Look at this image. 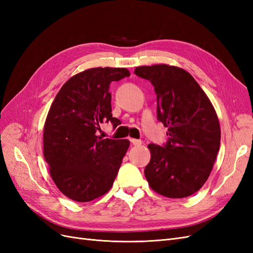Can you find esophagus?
<instances>
[{"instance_id":"esophagus-1","label":"esophagus","mask_w":253,"mask_h":253,"mask_svg":"<svg viewBox=\"0 0 253 253\" xmlns=\"http://www.w3.org/2000/svg\"><path fill=\"white\" fill-rule=\"evenodd\" d=\"M129 141L132 142L133 145H135V147H139V145H141V140L140 139H135V138H129Z\"/></svg>"}]
</instances>
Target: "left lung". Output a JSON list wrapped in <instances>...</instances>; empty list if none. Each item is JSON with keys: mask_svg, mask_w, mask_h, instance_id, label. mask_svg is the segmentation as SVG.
Returning <instances> with one entry per match:
<instances>
[{"mask_svg": "<svg viewBox=\"0 0 253 253\" xmlns=\"http://www.w3.org/2000/svg\"><path fill=\"white\" fill-rule=\"evenodd\" d=\"M135 74L149 80L157 95V118L169 140L151 143L144 175L156 193L182 198L197 192L208 179L220 144L217 115L195 79L180 67L138 66Z\"/></svg>", "mask_w": 253, "mask_h": 253, "instance_id": "obj_1", "label": "left lung"}]
</instances>
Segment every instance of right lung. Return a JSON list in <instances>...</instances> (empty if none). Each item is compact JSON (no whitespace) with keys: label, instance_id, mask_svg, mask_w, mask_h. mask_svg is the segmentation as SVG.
<instances>
[{"label":"right lung","instance_id":"1","mask_svg":"<svg viewBox=\"0 0 253 253\" xmlns=\"http://www.w3.org/2000/svg\"><path fill=\"white\" fill-rule=\"evenodd\" d=\"M124 67H95L76 74L57 94L43 128V155L53 182L66 197L90 202L112 188L127 139L96 135L103 121L116 127L112 116L110 84L128 77Z\"/></svg>","mask_w":253,"mask_h":253}]
</instances>
